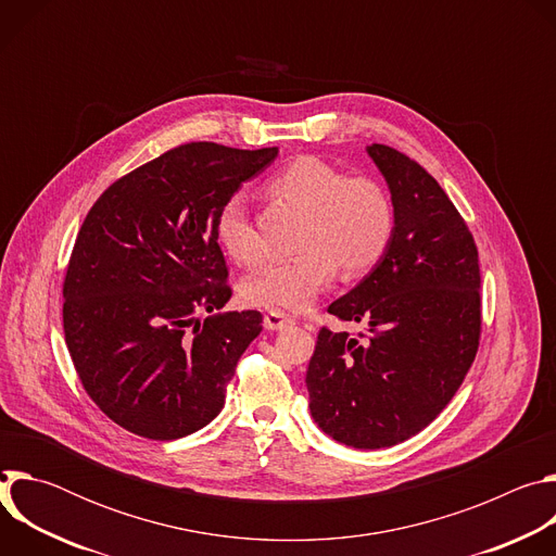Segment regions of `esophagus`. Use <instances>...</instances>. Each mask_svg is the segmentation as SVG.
I'll list each match as a JSON object with an SVG mask.
<instances>
[{
  "instance_id": "34e87169",
  "label": "esophagus",
  "mask_w": 556,
  "mask_h": 556,
  "mask_svg": "<svg viewBox=\"0 0 556 556\" xmlns=\"http://www.w3.org/2000/svg\"><path fill=\"white\" fill-rule=\"evenodd\" d=\"M292 324H294L292 316H288L281 309H270V312L264 314V328L266 330H283V328H288Z\"/></svg>"
}]
</instances>
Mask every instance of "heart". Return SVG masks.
I'll use <instances>...</instances> for the list:
<instances>
[{
    "instance_id": "heart-1",
    "label": "heart",
    "mask_w": 556,
    "mask_h": 556,
    "mask_svg": "<svg viewBox=\"0 0 556 556\" xmlns=\"http://www.w3.org/2000/svg\"><path fill=\"white\" fill-rule=\"evenodd\" d=\"M270 189L288 204L305 211L299 235L301 253L270 262L249 275L242 299L266 309H305L326 292L337 268L348 275L371 268L389 247L393 211L382 187L369 178L345 174L321 157H296ZM217 242L237 264L260 257L257 237L244 198L230 195L215 219Z\"/></svg>"
}]
</instances>
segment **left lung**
Masks as SVG:
<instances>
[{
	"mask_svg": "<svg viewBox=\"0 0 556 556\" xmlns=\"http://www.w3.org/2000/svg\"><path fill=\"white\" fill-rule=\"evenodd\" d=\"M387 182V251L328 312L369 341L324 328L307 365L309 414L354 448L409 440L451 403L480 345L478 249L442 187L405 153L365 149Z\"/></svg>",
	"mask_w": 556,
	"mask_h": 556,
	"instance_id": "1",
	"label": "left lung"
}]
</instances>
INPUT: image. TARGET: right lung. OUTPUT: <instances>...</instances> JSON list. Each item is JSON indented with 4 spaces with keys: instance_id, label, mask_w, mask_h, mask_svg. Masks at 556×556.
Here are the masks:
<instances>
[{
    "instance_id": "obj_1",
    "label": "right lung",
    "mask_w": 556,
    "mask_h": 556,
    "mask_svg": "<svg viewBox=\"0 0 556 556\" xmlns=\"http://www.w3.org/2000/svg\"><path fill=\"white\" fill-rule=\"evenodd\" d=\"M277 153L180 144L90 208L65 273L63 332L90 399L123 429L178 440L222 412L262 314L217 312L230 288L215 219Z\"/></svg>"
}]
</instances>
